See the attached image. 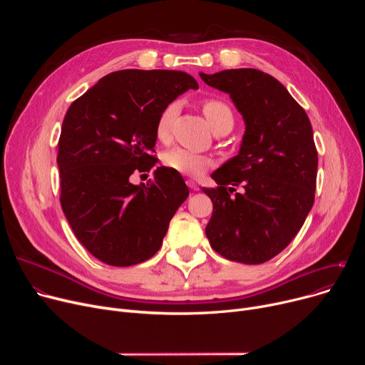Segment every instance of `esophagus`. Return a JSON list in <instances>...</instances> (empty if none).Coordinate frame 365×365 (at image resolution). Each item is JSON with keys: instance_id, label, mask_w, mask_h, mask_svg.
Wrapping results in <instances>:
<instances>
[{"instance_id": "34e87169", "label": "esophagus", "mask_w": 365, "mask_h": 365, "mask_svg": "<svg viewBox=\"0 0 365 365\" xmlns=\"http://www.w3.org/2000/svg\"><path fill=\"white\" fill-rule=\"evenodd\" d=\"M186 185H187L190 189H192V190H198V189H200V186L197 185V182L192 180V179H187V180H186Z\"/></svg>"}]
</instances>
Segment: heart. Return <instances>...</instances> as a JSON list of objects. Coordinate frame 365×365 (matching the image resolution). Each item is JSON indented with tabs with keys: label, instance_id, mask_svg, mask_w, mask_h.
<instances>
[{
	"label": "heart",
	"instance_id": "b5f03b06",
	"mask_svg": "<svg viewBox=\"0 0 365 365\" xmlns=\"http://www.w3.org/2000/svg\"><path fill=\"white\" fill-rule=\"evenodd\" d=\"M179 112V103L178 102H171L168 103L158 115L157 124H155V136L158 140L167 143L171 138V125L173 121H175L176 115ZM202 112L204 117L208 123V125L212 127L213 131L226 128L231 131L234 127V113L229 108L227 103H225L220 99H207L202 103ZM164 164L175 170L180 175L185 176H192L198 178L202 173L213 164L212 158L202 155V153H197L185 148H173L167 150L163 155Z\"/></svg>",
	"mask_w": 365,
	"mask_h": 365
}]
</instances>
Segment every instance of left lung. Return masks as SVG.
<instances>
[{
    "label": "left lung",
    "mask_w": 365,
    "mask_h": 365,
    "mask_svg": "<svg viewBox=\"0 0 365 365\" xmlns=\"http://www.w3.org/2000/svg\"><path fill=\"white\" fill-rule=\"evenodd\" d=\"M200 76L229 94L245 124L238 155L212 175L217 187H202L213 202L205 235L229 260L264 263L292 242L314 205L318 153L311 121L289 90L262 71Z\"/></svg>",
    "instance_id": "obj_1"
}]
</instances>
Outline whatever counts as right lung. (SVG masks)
I'll list each match as a JSON object with an SVG mask.
<instances>
[{"label": "right lung", "instance_id": "add662e5", "mask_svg": "<svg viewBox=\"0 0 365 365\" xmlns=\"http://www.w3.org/2000/svg\"><path fill=\"white\" fill-rule=\"evenodd\" d=\"M189 88L198 83L182 71L124 69L103 76L66 112L57 152L62 210L75 237L106 264L150 259L189 195L168 167H157L153 182L130 180L157 164L150 153L158 115Z\"/></svg>", "mask_w": 365, "mask_h": 365}]
</instances>
